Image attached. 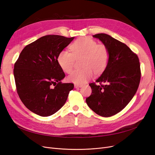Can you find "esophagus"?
Instances as JSON below:
<instances>
[{"instance_id": "esophagus-1", "label": "esophagus", "mask_w": 155, "mask_h": 155, "mask_svg": "<svg viewBox=\"0 0 155 155\" xmlns=\"http://www.w3.org/2000/svg\"><path fill=\"white\" fill-rule=\"evenodd\" d=\"M83 85H80V84H74V87L75 88H80Z\"/></svg>"}]
</instances>
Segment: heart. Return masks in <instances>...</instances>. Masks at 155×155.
<instances>
[{
  "instance_id": "obj_1",
  "label": "heart",
  "mask_w": 155,
  "mask_h": 155,
  "mask_svg": "<svg viewBox=\"0 0 155 155\" xmlns=\"http://www.w3.org/2000/svg\"><path fill=\"white\" fill-rule=\"evenodd\" d=\"M71 53L67 50L61 51L58 63L64 72L69 73L74 68L75 58L83 57L81 70H75L68 77V81L75 84H83L91 79L96 73H101L106 68L109 60V52L103 45H97L95 41L83 37L75 41L70 47Z\"/></svg>"
}]
</instances>
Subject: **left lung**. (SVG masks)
Listing matches in <instances>:
<instances>
[{"label": "left lung", "instance_id": "8db88e82", "mask_svg": "<svg viewBox=\"0 0 155 155\" xmlns=\"http://www.w3.org/2000/svg\"><path fill=\"white\" fill-rule=\"evenodd\" d=\"M100 40L109 52L105 70L95 83L89 84L91 95L86 98L88 106L98 115L110 117L127 105L137 92L141 78L137 55L125 44L110 35H93Z\"/></svg>", "mask_w": 155, "mask_h": 155}]
</instances>
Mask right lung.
Here are the masks:
<instances>
[{
  "label": "right lung",
  "instance_id": "right-lung-1",
  "mask_svg": "<svg viewBox=\"0 0 155 155\" xmlns=\"http://www.w3.org/2000/svg\"><path fill=\"white\" fill-rule=\"evenodd\" d=\"M74 39L48 35L26 46L14 65L13 74L21 100L30 111L49 116L66 102L73 83H63L65 77L58 56Z\"/></svg>",
  "mask_w": 155,
  "mask_h": 155
}]
</instances>
